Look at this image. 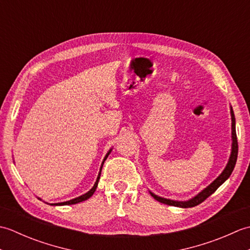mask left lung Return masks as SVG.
Returning <instances> with one entry per match:
<instances>
[{"instance_id": "obj_1", "label": "left lung", "mask_w": 250, "mask_h": 250, "mask_svg": "<svg viewBox=\"0 0 250 250\" xmlns=\"http://www.w3.org/2000/svg\"><path fill=\"white\" fill-rule=\"evenodd\" d=\"M231 117H232V152L229 159V162H228L226 168L224 169L218 177H217L213 183H211L208 187L205 188L202 192H200L198 195L194 196L193 199H191L187 202H179V201H173V200H167V199H163L160 198V196L155 195L151 193L153 196V199H156L158 202L163 204H167L171 206H178V207H184V208H188V207H193L201 204L202 202L205 201L210 194H213L215 191L218 189L220 186L224 184L226 180L230 177L231 173L233 172V168L235 167L236 163V159H237V152H238V145H237V137H236V130H235V117L234 113L231 109Z\"/></svg>"}]
</instances>
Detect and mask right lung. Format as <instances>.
Masks as SVG:
<instances>
[{
  "label": "right lung",
  "mask_w": 250,
  "mask_h": 250,
  "mask_svg": "<svg viewBox=\"0 0 250 250\" xmlns=\"http://www.w3.org/2000/svg\"><path fill=\"white\" fill-rule=\"evenodd\" d=\"M109 152H110V150L108 151L107 155H106V157L104 158V161L106 160V158L108 157ZM103 163H104V162H103ZM102 167H103V164H102ZM102 167H101V169H102ZM100 176H101V171H100V173H99V176H98V178H97V182H95V184H94V186L92 187V189L90 190V191H88L87 193H84L83 195L78 196V198H76V199H73V200L66 201V202H62V203H56V204H54V205H71V204H76V203H79V202H83V201H86V200H88V199L90 198V196H91V195L94 193L95 189H97V187H98V183H99V179H100Z\"/></svg>",
  "instance_id": "obj_1"
}]
</instances>
